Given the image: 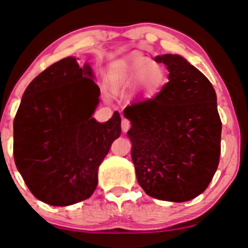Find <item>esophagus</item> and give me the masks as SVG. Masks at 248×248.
<instances>
[{"label": "esophagus", "mask_w": 248, "mask_h": 248, "mask_svg": "<svg viewBox=\"0 0 248 248\" xmlns=\"http://www.w3.org/2000/svg\"><path fill=\"white\" fill-rule=\"evenodd\" d=\"M121 128H122V132L127 133L130 128V121L127 120V119H124L121 124Z\"/></svg>", "instance_id": "34e87169"}]
</instances>
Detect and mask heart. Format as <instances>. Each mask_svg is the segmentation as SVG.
Masks as SVG:
<instances>
[{
	"label": "heart",
	"mask_w": 248,
	"mask_h": 248,
	"mask_svg": "<svg viewBox=\"0 0 248 248\" xmlns=\"http://www.w3.org/2000/svg\"><path fill=\"white\" fill-rule=\"evenodd\" d=\"M108 79L114 85H133L139 82L143 93L150 97L165 85L168 73L159 62L150 61L145 56H137L116 67L109 74Z\"/></svg>",
	"instance_id": "1"
}]
</instances>
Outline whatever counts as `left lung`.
Listing matches in <instances>:
<instances>
[{"mask_svg": "<svg viewBox=\"0 0 248 248\" xmlns=\"http://www.w3.org/2000/svg\"><path fill=\"white\" fill-rule=\"evenodd\" d=\"M169 70L156 97L124 109L132 127L137 181L151 198L189 201L207 189L218 168L222 121L209 79L183 56L155 58Z\"/></svg>", "mask_w": 248, "mask_h": 248, "instance_id": "obj_1", "label": "left lung"}]
</instances>
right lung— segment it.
<instances>
[{"label": "right lung", "mask_w": 248, "mask_h": 248, "mask_svg": "<svg viewBox=\"0 0 248 248\" xmlns=\"http://www.w3.org/2000/svg\"><path fill=\"white\" fill-rule=\"evenodd\" d=\"M100 90L90 65L73 56L49 65L30 83L14 120V158L31 193L50 205L89 199L98 169L121 135L119 112L92 118Z\"/></svg>", "instance_id": "add662e5"}]
</instances>
